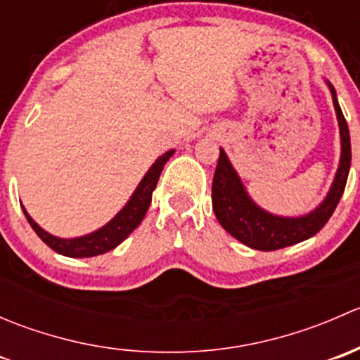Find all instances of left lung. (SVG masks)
<instances>
[{
    "mask_svg": "<svg viewBox=\"0 0 360 360\" xmlns=\"http://www.w3.org/2000/svg\"><path fill=\"white\" fill-rule=\"evenodd\" d=\"M328 86L331 90L338 125H340L341 157L340 167L336 170L335 181H333L328 197L311 212L300 217H282L261 209L259 205L250 200L226 153L219 150V160H217L212 181L214 214H216L221 226L231 237H235L250 249L277 250L300 244V242L314 237L328 223L329 217L335 212L341 195H343L352 162L350 132H348L347 120H345L340 104H338L335 86L329 82Z\"/></svg>",
    "mask_w": 360,
    "mask_h": 360,
    "instance_id": "obj_1",
    "label": "left lung"
}]
</instances>
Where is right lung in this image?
Here are the masks:
<instances>
[{
  "label": "right lung",
  "mask_w": 360,
  "mask_h": 360,
  "mask_svg": "<svg viewBox=\"0 0 360 360\" xmlns=\"http://www.w3.org/2000/svg\"><path fill=\"white\" fill-rule=\"evenodd\" d=\"M174 155V150L167 151L165 155L157 158V162L150 167V170L146 172V176L143 177V181L139 183L137 190L134 191V195L130 197V200L127 202V205L116 214L115 217L108 224H104L103 228H99L94 233L85 235V237H76V238H59L50 235L49 231L43 230L41 226L36 224V221L32 219L27 214V210L24 209L25 217H27L29 224H31L32 230L36 231L39 238L49 245L50 249H53L56 252L63 254L68 257H92L99 256V254L108 252V250L115 249L116 245L122 244L134 230L141 224V221L146 216L148 209H150L151 203V195L153 190L157 188L158 177L162 174L163 165L167 163V160Z\"/></svg>",
  "instance_id": "right-lung-1"
}]
</instances>
